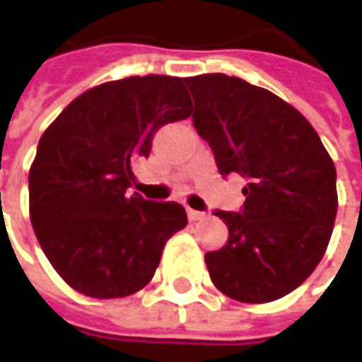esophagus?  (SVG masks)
<instances>
[{"instance_id": "esophagus-1", "label": "esophagus", "mask_w": 362, "mask_h": 362, "mask_svg": "<svg viewBox=\"0 0 362 362\" xmlns=\"http://www.w3.org/2000/svg\"><path fill=\"white\" fill-rule=\"evenodd\" d=\"M206 218V214L204 212H198V210H192V208H188V220L190 222H200V220H204Z\"/></svg>"}]
</instances>
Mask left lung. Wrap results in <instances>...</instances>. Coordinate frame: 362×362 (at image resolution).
Returning <instances> with one entry per match:
<instances>
[{
  "mask_svg": "<svg viewBox=\"0 0 362 362\" xmlns=\"http://www.w3.org/2000/svg\"><path fill=\"white\" fill-rule=\"evenodd\" d=\"M186 85L194 127L220 174L247 180L240 212H214L230 235L204 257L210 277L235 301H275L325 255L337 216L335 164L309 120L274 93L222 73L188 77Z\"/></svg>",
  "mask_w": 362,
  "mask_h": 362,
  "instance_id": "obj_1",
  "label": "left lung"
}]
</instances>
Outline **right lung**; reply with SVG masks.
<instances>
[{
	"label": "right lung",
	"mask_w": 362,
	"mask_h": 362,
	"mask_svg": "<svg viewBox=\"0 0 362 362\" xmlns=\"http://www.w3.org/2000/svg\"><path fill=\"white\" fill-rule=\"evenodd\" d=\"M190 109L184 78L127 77L85 90L43 132L29 170V216L47 259L78 293L140 291L188 223L180 204L127 190L156 130Z\"/></svg>",
	"instance_id": "1"
}]
</instances>
